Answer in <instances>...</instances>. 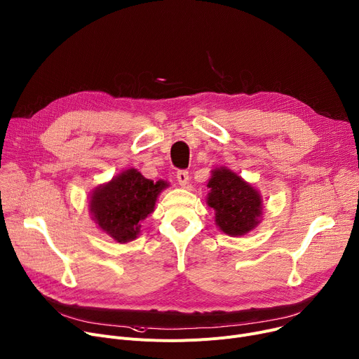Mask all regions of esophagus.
Masks as SVG:
<instances>
[{"label":"esophagus","instance_id":"obj_1","mask_svg":"<svg viewBox=\"0 0 359 359\" xmlns=\"http://www.w3.org/2000/svg\"><path fill=\"white\" fill-rule=\"evenodd\" d=\"M176 179L182 187H186L189 183V173L186 170H179L176 175Z\"/></svg>","mask_w":359,"mask_h":359}]
</instances>
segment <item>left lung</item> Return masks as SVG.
I'll return each instance as SVG.
<instances>
[{
  "instance_id": "left-lung-1",
  "label": "left lung",
  "mask_w": 359,
  "mask_h": 359,
  "mask_svg": "<svg viewBox=\"0 0 359 359\" xmlns=\"http://www.w3.org/2000/svg\"><path fill=\"white\" fill-rule=\"evenodd\" d=\"M206 203L215 210V224L229 236H243L258 226L262 198L258 190L228 167L210 170Z\"/></svg>"
}]
</instances>
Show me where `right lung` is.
<instances>
[{
	"mask_svg": "<svg viewBox=\"0 0 359 359\" xmlns=\"http://www.w3.org/2000/svg\"><path fill=\"white\" fill-rule=\"evenodd\" d=\"M169 183L146 179L137 169H127L95 187L89 196V213L98 228L119 244L140 235L141 222L154 210L157 198Z\"/></svg>",
	"mask_w": 359,
	"mask_h": 359,
	"instance_id": "1",
	"label": "right lung"
}]
</instances>
